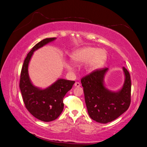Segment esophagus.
Returning <instances> with one entry per match:
<instances>
[{
	"instance_id": "34e87169",
	"label": "esophagus",
	"mask_w": 147,
	"mask_h": 147,
	"mask_svg": "<svg viewBox=\"0 0 147 147\" xmlns=\"http://www.w3.org/2000/svg\"><path fill=\"white\" fill-rule=\"evenodd\" d=\"M80 86H81V84H80V83H79V82H75V84H74V86L75 87H79Z\"/></svg>"
}]
</instances>
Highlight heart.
<instances>
[{
	"mask_svg": "<svg viewBox=\"0 0 147 147\" xmlns=\"http://www.w3.org/2000/svg\"><path fill=\"white\" fill-rule=\"evenodd\" d=\"M71 59L76 63H86V67L90 71L97 70L104 65L107 59V53L103 49L92 47H85L77 50L71 55ZM66 69L72 71L69 64L65 65Z\"/></svg>",
	"mask_w": 147,
	"mask_h": 147,
	"instance_id": "obj_1",
	"label": "heart"
}]
</instances>
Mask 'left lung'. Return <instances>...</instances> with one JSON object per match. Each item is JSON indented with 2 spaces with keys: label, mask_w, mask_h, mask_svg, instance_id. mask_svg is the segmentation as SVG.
Listing matches in <instances>:
<instances>
[{
  "label": "left lung",
  "mask_w": 147,
  "mask_h": 147,
  "mask_svg": "<svg viewBox=\"0 0 147 147\" xmlns=\"http://www.w3.org/2000/svg\"><path fill=\"white\" fill-rule=\"evenodd\" d=\"M108 68L95 70L81 79L88 114L99 123L106 124L127 111L131 103V81L129 73L123 67L124 82L116 91L108 89L105 84Z\"/></svg>",
  "instance_id": "left-lung-1"
}]
</instances>
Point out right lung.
Listing matches in <instances>:
<instances>
[{
    "label": "right lung",
    "instance_id": "obj_1",
    "mask_svg": "<svg viewBox=\"0 0 147 147\" xmlns=\"http://www.w3.org/2000/svg\"><path fill=\"white\" fill-rule=\"evenodd\" d=\"M56 39L46 38L36 44L28 53L21 72L20 88L25 107L32 116L44 122L54 121L60 115L64 108L63 99L75 82L58 79L49 87L42 89L33 84L29 78L28 66L33 53Z\"/></svg>",
    "mask_w": 147,
    "mask_h": 147
}]
</instances>
